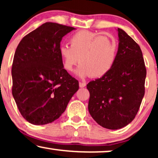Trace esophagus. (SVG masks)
Segmentation results:
<instances>
[{
	"mask_svg": "<svg viewBox=\"0 0 158 158\" xmlns=\"http://www.w3.org/2000/svg\"><path fill=\"white\" fill-rule=\"evenodd\" d=\"M85 85H86V83L85 82H79V87L80 88H84V87H85Z\"/></svg>",
	"mask_w": 158,
	"mask_h": 158,
	"instance_id": "34e87169",
	"label": "esophagus"
}]
</instances>
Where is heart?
<instances>
[{
  "label": "heart",
  "mask_w": 158,
  "mask_h": 158,
  "mask_svg": "<svg viewBox=\"0 0 158 158\" xmlns=\"http://www.w3.org/2000/svg\"><path fill=\"white\" fill-rule=\"evenodd\" d=\"M69 42L70 46L59 48V55L68 71H73L79 60L80 64L76 70L79 77H102L114 65L117 52V43L114 36L81 30L73 34Z\"/></svg>",
  "instance_id": "1"
}]
</instances>
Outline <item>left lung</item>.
Instances as JSON below:
<instances>
[{"mask_svg": "<svg viewBox=\"0 0 158 158\" xmlns=\"http://www.w3.org/2000/svg\"><path fill=\"white\" fill-rule=\"evenodd\" d=\"M118 50L106 75L87 85L88 110L99 126L116 130L135 119L145 94L146 69L141 49L122 29H117Z\"/></svg>", "mask_w": 158, "mask_h": 158, "instance_id": "left-lung-1", "label": "left lung"}]
</instances>
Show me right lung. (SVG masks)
<instances>
[{
    "label": "right lung",
    "instance_id": "obj_1",
    "mask_svg": "<svg viewBox=\"0 0 158 158\" xmlns=\"http://www.w3.org/2000/svg\"><path fill=\"white\" fill-rule=\"evenodd\" d=\"M74 30L47 22L24 36L16 48L12 96L20 113L32 124L57 119L79 90V81L64 69L59 55L61 39Z\"/></svg>",
    "mask_w": 158,
    "mask_h": 158
}]
</instances>
